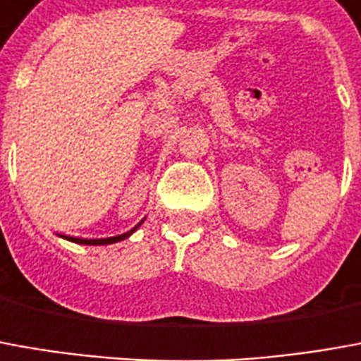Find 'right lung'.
<instances>
[{
	"mask_svg": "<svg viewBox=\"0 0 361 361\" xmlns=\"http://www.w3.org/2000/svg\"><path fill=\"white\" fill-rule=\"evenodd\" d=\"M133 233H135V228L125 234H119V236H111V238H95V240H93V238H90V240H87V238H70V240L78 242V244H113V242H119L123 240V238H127L128 234Z\"/></svg>",
	"mask_w": 361,
	"mask_h": 361,
	"instance_id": "obj_1",
	"label": "right lung"
}]
</instances>
